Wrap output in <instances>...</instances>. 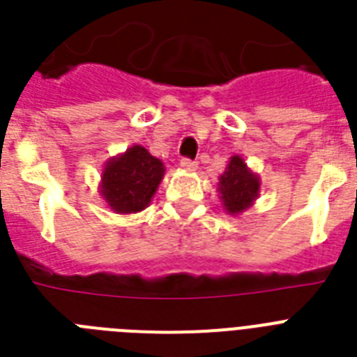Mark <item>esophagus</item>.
I'll return each mask as SVG.
<instances>
[{
    "label": "esophagus",
    "mask_w": 357,
    "mask_h": 357,
    "mask_svg": "<svg viewBox=\"0 0 357 357\" xmlns=\"http://www.w3.org/2000/svg\"><path fill=\"white\" fill-rule=\"evenodd\" d=\"M196 167H198V162L192 161V159H187V157L181 159V168H185V170H196Z\"/></svg>",
    "instance_id": "34e87169"
}]
</instances>
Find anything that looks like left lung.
Returning <instances> with one entry per match:
<instances>
[{
  "mask_svg": "<svg viewBox=\"0 0 357 357\" xmlns=\"http://www.w3.org/2000/svg\"><path fill=\"white\" fill-rule=\"evenodd\" d=\"M259 176L246 167L241 155L229 157L224 174L218 178V195L228 215H241L259 196Z\"/></svg>",
  "mask_w": 357,
  "mask_h": 357,
  "instance_id": "obj_1",
  "label": "left lung"
}]
</instances>
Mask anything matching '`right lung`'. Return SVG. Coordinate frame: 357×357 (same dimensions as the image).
<instances>
[{
    "label": "right lung",
    "instance_id": "obj_1",
    "mask_svg": "<svg viewBox=\"0 0 357 357\" xmlns=\"http://www.w3.org/2000/svg\"><path fill=\"white\" fill-rule=\"evenodd\" d=\"M162 176V162L146 148L135 144L105 162L100 192L113 211L139 213L148 207Z\"/></svg>",
    "mask_w": 357,
    "mask_h": 357
}]
</instances>
